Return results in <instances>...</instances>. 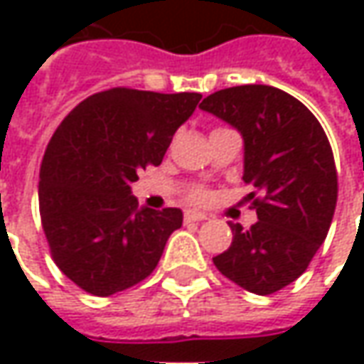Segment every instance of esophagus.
Returning a JSON list of instances; mask_svg holds the SVG:
<instances>
[{"instance_id": "34e87169", "label": "esophagus", "mask_w": 364, "mask_h": 364, "mask_svg": "<svg viewBox=\"0 0 364 364\" xmlns=\"http://www.w3.org/2000/svg\"><path fill=\"white\" fill-rule=\"evenodd\" d=\"M184 218L188 220V223H198V220H206V215L204 213H198V210H188L186 215H184Z\"/></svg>"}]
</instances>
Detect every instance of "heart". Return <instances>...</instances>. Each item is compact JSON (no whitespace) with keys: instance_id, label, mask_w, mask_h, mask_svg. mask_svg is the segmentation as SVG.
<instances>
[{"instance_id":"heart-1","label":"heart","mask_w":364,"mask_h":364,"mask_svg":"<svg viewBox=\"0 0 364 364\" xmlns=\"http://www.w3.org/2000/svg\"><path fill=\"white\" fill-rule=\"evenodd\" d=\"M192 198L198 200V203H204V200H208V192H206V190H196V192L192 194Z\"/></svg>"}]
</instances>
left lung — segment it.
<instances>
[{
  "label": "left lung",
  "mask_w": 364,
  "mask_h": 364,
  "mask_svg": "<svg viewBox=\"0 0 364 364\" xmlns=\"http://www.w3.org/2000/svg\"><path fill=\"white\" fill-rule=\"evenodd\" d=\"M200 109L241 133L243 180L263 196L253 203L257 223H229L231 247L213 261L237 286L267 296L296 282L328 235L338 192L328 137L308 107L267 85L213 92Z\"/></svg>",
  "instance_id": "left-lung-1"
}]
</instances>
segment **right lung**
Listing matches in <instances>:
<instances>
[{
	"label": "right lung",
	"mask_w": 364,
	"mask_h": 364,
	"mask_svg": "<svg viewBox=\"0 0 364 364\" xmlns=\"http://www.w3.org/2000/svg\"><path fill=\"white\" fill-rule=\"evenodd\" d=\"M200 92L111 89L78 103L40 168V217L60 272L92 296H113L156 269L180 208L137 206L132 184L158 166Z\"/></svg>",
	"instance_id": "1"
}]
</instances>
